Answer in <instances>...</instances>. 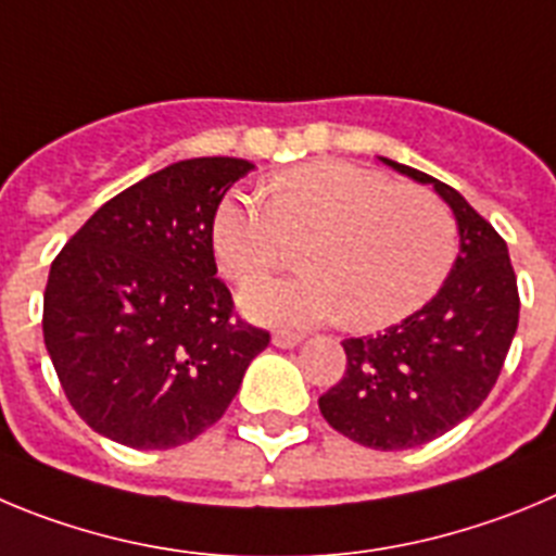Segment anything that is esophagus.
<instances>
[{
  "instance_id": "esophagus-1",
  "label": "esophagus",
  "mask_w": 556,
  "mask_h": 556,
  "mask_svg": "<svg viewBox=\"0 0 556 556\" xmlns=\"http://www.w3.org/2000/svg\"><path fill=\"white\" fill-rule=\"evenodd\" d=\"M302 338L304 334H299V332H288V329H277V332H274V346H279V349H293V346H299V343H302Z\"/></svg>"
}]
</instances>
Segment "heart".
<instances>
[{
  "mask_svg": "<svg viewBox=\"0 0 556 556\" xmlns=\"http://www.w3.org/2000/svg\"><path fill=\"white\" fill-rule=\"evenodd\" d=\"M210 235L218 268L235 282L277 268L290 241L304 238V271L241 293L249 315L293 327L338 315L352 329L404 321L438 293L457 254V224L434 193L343 160L279 174L266 202L229 193Z\"/></svg>",
  "mask_w": 556,
  "mask_h": 556,
  "instance_id": "obj_1",
  "label": "heart"
}]
</instances>
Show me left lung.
<instances>
[{
	"instance_id": "8db88e82",
	"label": "left lung",
	"mask_w": 556,
	"mask_h": 556,
	"mask_svg": "<svg viewBox=\"0 0 556 556\" xmlns=\"http://www.w3.org/2000/svg\"><path fill=\"white\" fill-rule=\"evenodd\" d=\"M432 185L454 210L459 254L443 288L382 334L346 338V374L318 407L359 446L402 452L465 421L496 384L518 329V279L507 243L452 185L382 157Z\"/></svg>"
}]
</instances>
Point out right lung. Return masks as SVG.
I'll list each match as a JSON object with an SVG mask.
<instances>
[{"label":"right lung","instance_id":"add662e5","mask_svg":"<svg viewBox=\"0 0 556 556\" xmlns=\"http://www.w3.org/2000/svg\"><path fill=\"white\" fill-rule=\"evenodd\" d=\"M193 157L104 202L60 249L43 293V343L93 432L174 448L227 413L271 334L235 315L216 277L213 216L252 172Z\"/></svg>","mask_w":556,"mask_h":556}]
</instances>
